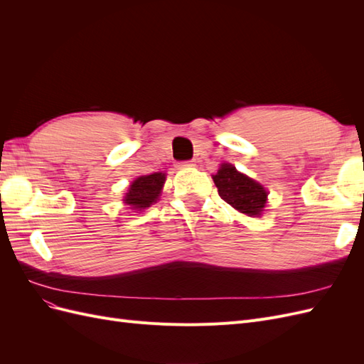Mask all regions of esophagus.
<instances>
[{"label": "esophagus", "instance_id": "1", "mask_svg": "<svg viewBox=\"0 0 364 364\" xmlns=\"http://www.w3.org/2000/svg\"><path fill=\"white\" fill-rule=\"evenodd\" d=\"M193 165H194L193 161H182V162L179 164V167H181V168H186V167H193Z\"/></svg>", "mask_w": 364, "mask_h": 364}]
</instances>
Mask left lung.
Listing matches in <instances>:
<instances>
[{
  "mask_svg": "<svg viewBox=\"0 0 364 364\" xmlns=\"http://www.w3.org/2000/svg\"><path fill=\"white\" fill-rule=\"evenodd\" d=\"M213 179L218 196L237 211L249 217L261 214L267 200V191L258 182L237 171L230 164H223Z\"/></svg>",
  "mask_w": 364,
  "mask_h": 364,
  "instance_id": "1",
  "label": "left lung"
}]
</instances>
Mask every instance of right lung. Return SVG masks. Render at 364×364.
<instances>
[{
	"mask_svg": "<svg viewBox=\"0 0 364 364\" xmlns=\"http://www.w3.org/2000/svg\"><path fill=\"white\" fill-rule=\"evenodd\" d=\"M164 181H165L164 173L141 176V178L132 182L129 193L124 197L126 203L132 205L135 209L149 208L153 202L158 200Z\"/></svg>",
	"mask_w": 364,
	"mask_h": 364,
	"instance_id": "obj_1",
	"label": "right lung"
}]
</instances>
